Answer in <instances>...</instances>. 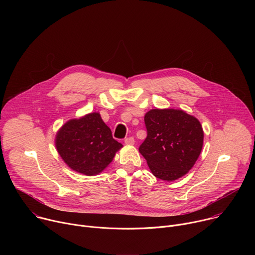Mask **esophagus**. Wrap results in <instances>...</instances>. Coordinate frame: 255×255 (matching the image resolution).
<instances>
[{
    "label": "esophagus",
    "instance_id": "1",
    "mask_svg": "<svg viewBox=\"0 0 255 255\" xmlns=\"http://www.w3.org/2000/svg\"><path fill=\"white\" fill-rule=\"evenodd\" d=\"M124 142H125V144H127V145H133L134 142H135V140H134L133 137H127V138H125Z\"/></svg>",
    "mask_w": 255,
    "mask_h": 255
}]
</instances>
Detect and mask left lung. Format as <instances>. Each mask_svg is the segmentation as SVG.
I'll return each instance as SVG.
<instances>
[{
  "mask_svg": "<svg viewBox=\"0 0 255 255\" xmlns=\"http://www.w3.org/2000/svg\"><path fill=\"white\" fill-rule=\"evenodd\" d=\"M147 136L139 146L152 173L163 180L185 175L197 161L204 132L195 117L181 110L153 109L145 114Z\"/></svg>",
  "mask_w": 255,
  "mask_h": 255,
  "instance_id": "1",
  "label": "left lung"
}]
</instances>
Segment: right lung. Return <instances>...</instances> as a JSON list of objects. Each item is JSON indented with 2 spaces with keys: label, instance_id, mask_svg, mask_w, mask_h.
<instances>
[{
  "label": "right lung",
  "instance_id": "1",
  "mask_svg": "<svg viewBox=\"0 0 255 255\" xmlns=\"http://www.w3.org/2000/svg\"><path fill=\"white\" fill-rule=\"evenodd\" d=\"M55 144L64 162L86 175L101 172L122 147L99 113L68 121L58 131Z\"/></svg>",
  "mask_w": 255,
  "mask_h": 255
}]
</instances>
